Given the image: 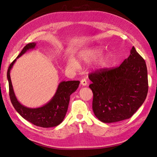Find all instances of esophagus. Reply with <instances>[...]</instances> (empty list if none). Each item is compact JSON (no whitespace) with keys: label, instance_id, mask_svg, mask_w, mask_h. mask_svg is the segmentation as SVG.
<instances>
[{"label":"esophagus","instance_id":"34e87169","mask_svg":"<svg viewBox=\"0 0 157 157\" xmlns=\"http://www.w3.org/2000/svg\"><path fill=\"white\" fill-rule=\"evenodd\" d=\"M80 83H81V84H82V85L84 86H87V80H86V79H85V78L82 79V80H81Z\"/></svg>","mask_w":157,"mask_h":157}]
</instances>
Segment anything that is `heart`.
Instances as JSON below:
<instances>
[{
  "label": "heart",
  "instance_id": "obj_1",
  "mask_svg": "<svg viewBox=\"0 0 157 157\" xmlns=\"http://www.w3.org/2000/svg\"><path fill=\"white\" fill-rule=\"evenodd\" d=\"M102 53V49L100 47H93L86 49L81 52L78 56L80 62L82 63H90V62L98 59ZM110 62L109 55H105L100 57L97 62V67L99 69H104L107 67ZM67 67L72 70H77L79 65L78 62L74 59H70L67 62Z\"/></svg>",
  "mask_w": 157,
  "mask_h": 157
}]
</instances>
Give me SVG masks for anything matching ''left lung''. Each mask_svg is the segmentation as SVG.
<instances>
[{"label":"left lung","mask_w":157,"mask_h":157,"mask_svg":"<svg viewBox=\"0 0 157 157\" xmlns=\"http://www.w3.org/2000/svg\"><path fill=\"white\" fill-rule=\"evenodd\" d=\"M93 94L92 108L102 122L128 119L142 105L148 91L146 62L134 46L129 57L115 68L104 69L89 75Z\"/></svg>","instance_id":"1"}]
</instances>
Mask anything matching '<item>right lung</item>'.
Returning a JSON list of instances; mask_svg holds the SVG:
<instances>
[{"instance_id":"add662e5","label":"right lung","mask_w":157,"mask_h":157,"mask_svg":"<svg viewBox=\"0 0 157 157\" xmlns=\"http://www.w3.org/2000/svg\"><path fill=\"white\" fill-rule=\"evenodd\" d=\"M35 46V42L28 44L17 59L10 65L7 72L10 97L15 110L28 122L42 128L55 127L63 121L67 111L70 95L77 90L80 81H62L59 84L57 90L52 98L42 107L29 108L21 104L18 101L15 95L10 77V71L18 58L21 57L28 50L34 49Z\"/></svg>"}]
</instances>
